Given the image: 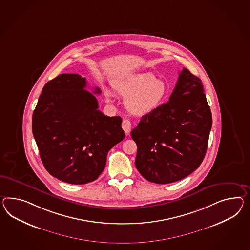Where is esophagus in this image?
Here are the masks:
<instances>
[{
  "label": "esophagus",
  "mask_w": 250,
  "mask_h": 250,
  "mask_svg": "<svg viewBox=\"0 0 250 250\" xmlns=\"http://www.w3.org/2000/svg\"><path fill=\"white\" fill-rule=\"evenodd\" d=\"M122 126L123 130L125 131V133L128 134V132H129V130L131 128V123H130V122L128 120H123Z\"/></svg>",
  "instance_id": "1"
}]
</instances>
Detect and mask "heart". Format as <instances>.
<instances>
[{
	"label": "heart",
	"instance_id": "heart-1",
	"mask_svg": "<svg viewBox=\"0 0 250 250\" xmlns=\"http://www.w3.org/2000/svg\"><path fill=\"white\" fill-rule=\"evenodd\" d=\"M113 89L125 98V107L134 115H146L160 107L167 96V87L151 73H137L112 83ZM107 102L110 93L105 91Z\"/></svg>",
	"mask_w": 250,
	"mask_h": 250
}]
</instances>
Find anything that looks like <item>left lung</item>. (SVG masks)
<instances>
[{
  "mask_svg": "<svg viewBox=\"0 0 250 250\" xmlns=\"http://www.w3.org/2000/svg\"><path fill=\"white\" fill-rule=\"evenodd\" d=\"M211 127L201 80L184 68L169 101L142 116L131 131L137 169L157 184L184 179L204 160Z\"/></svg>",
  "mask_w": 250,
  "mask_h": 250,
  "instance_id": "left-lung-1",
  "label": "left lung"
}]
</instances>
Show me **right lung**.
Masks as SVG:
<instances>
[{
	"label": "right lung",
	"instance_id": "obj_1",
	"mask_svg": "<svg viewBox=\"0 0 250 250\" xmlns=\"http://www.w3.org/2000/svg\"><path fill=\"white\" fill-rule=\"evenodd\" d=\"M86 86L79 74H60L45 84L32 114V133L45 168L75 185L98 179L109 149L125 137L122 118L104 115Z\"/></svg>",
	"mask_w": 250,
	"mask_h": 250
}]
</instances>
